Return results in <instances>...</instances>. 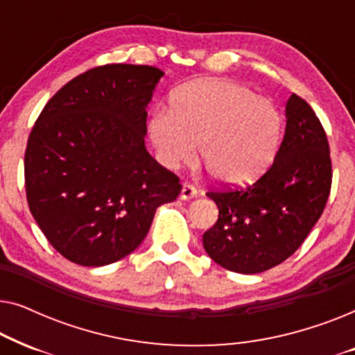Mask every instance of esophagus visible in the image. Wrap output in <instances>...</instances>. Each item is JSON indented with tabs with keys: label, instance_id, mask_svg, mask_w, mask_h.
Masks as SVG:
<instances>
[{
	"label": "esophagus",
	"instance_id": "esophagus-1",
	"mask_svg": "<svg viewBox=\"0 0 355 355\" xmlns=\"http://www.w3.org/2000/svg\"><path fill=\"white\" fill-rule=\"evenodd\" d=\"M197 196V189L192 184L184 182L182 184V191H181V198L182 200H189V198H193Z\"/></svg>",
	"mask_w": 355,
	"mask_h": 355
}]
</instances>
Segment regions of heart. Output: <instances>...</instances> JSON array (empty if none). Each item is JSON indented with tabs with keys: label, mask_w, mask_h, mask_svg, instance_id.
<instances>
[{
	"label": "heart",
	"mask_w": 355,
	"mask_h": 355,
	"mask_svg": "<svg viewBox=\"0 0 355 355\" xmlns=\"http://www.w3.org/2000/svg\"><path fill=\"white\" fill-rule=\"evenodd\" d=\"M283 118L266 96L234 80H196L174 92L171 108L148 121V137L158 162L174 169L198 152L213 178L244 184L273 162Z\"/></svg>",
	"instance_id": "obj_1"
}]
</instances>
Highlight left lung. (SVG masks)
I'll return each mask as SVG.
<instances>
[{
    "label": "left lung",
    "instance_id": "8db88e82",
    "mask_svg": "<svg viewBox=\"0 0 355 355\" xmlns=\"http://www.w3.org/2000/svg\"><path fill=\"white\" fill-rule=\"evenodd\" d=\"M286 130L275 162L245 187L210 191L220 216L203 234L210 259L236 273L255 275L283 263L322 216L331 191L327 134L295 94L286 103Z\"/></svg>",
    "mask_w": 355,
    "mask_h": 355
}]
</instances>
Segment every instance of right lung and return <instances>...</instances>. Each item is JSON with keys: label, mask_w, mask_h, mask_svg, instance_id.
<instances>
[{"label": "right lung", "mask_w": 355, "mask_h": 355, "mask_svg": "<svg viewBox=\"0 0 355 355\" xmlns=\"http://www.w3.org/2000/svg\"><path fill=\"white\" fill-rule=\"evenodd\" d=\"M162 77L152 66L94 67L51 96L28 135V208L48 242L77 265L124 259L157 208L181 192L176 174L145 148L147 106Z\"/></svg>", "instance_id": "right-lung-1"}]
</instances>
